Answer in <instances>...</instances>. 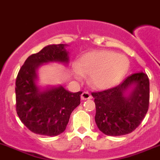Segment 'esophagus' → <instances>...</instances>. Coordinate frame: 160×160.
I'll return each mask as SVG.
<instances>
[{
    "label": "esophagus",
    "instance_id": "esophagus-1",
    "mask_svg": "<svg viewBox=\"0 0 160 160\" xmlns=\"http://www.w3.org/2000/svg\"><path fill=\"white\" fill-rule=\"evenodd\" d=\"M81 98H82V100L90 99V98H92V95L88 92H84L81 95Z\"/></svg>",
    "mask_w": 160,
    "mask_h": 160
}]
</instances>
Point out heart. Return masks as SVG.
<instances>
[{"instance_id":"heart-1","label":"heart","mask_w":160,"mask_h":160,"mask_svg":"<svg viewBox=\"0 0 160 160\" xmlns=\"http://www.w3.org/2000/svg\"><path fill=\"white\" fill-rule=\"evenodd\" d=\"M129 62L126 56L110 51H93L85 54L77 61L73 76L82 79L89 75V83L94 88L104 90L118 82L127 71Z\"/></svg>"}]
</instances>
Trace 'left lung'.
<instances>
[{"label":"left lung","mask_w":160,"mask_h":160,"mask_svg":"<svg viewBox=\"0 0 160 160\" xmlns=\"http://www.w3.org/2000/svg\"><path fill=\"white\" fill-rule=\"evenodd\" d=\"M92 95L95 98V120L98 129L107 136L129 134L139 126L147 113L149 78L144 72H136L118 86L93 92Z\"/></svg>","instance_id":"obj_1"}]
</instances>
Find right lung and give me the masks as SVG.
I'll use <instances>...</instances> for the list:
<instances>
[{
  "label": "right lung",
  "instance_id": "obj_1",
  "mask_svg": "<svg viewBox=\"0 0 160 160\" xmlns=\"http://www.w3.org/2000/svg\"><path fill=\"white\" fill-rule=\"evenodd\" d=\"M66 44H50L29 56L16 78V111L29 130L42 136H55L66 129L72 111L80 104L82 92L72 93L62 85L41 88L38 69L58 62L68 65Z\"/></svg>",
  "mask_w": 160,
  "mask_h": 160
}]
</instances>
